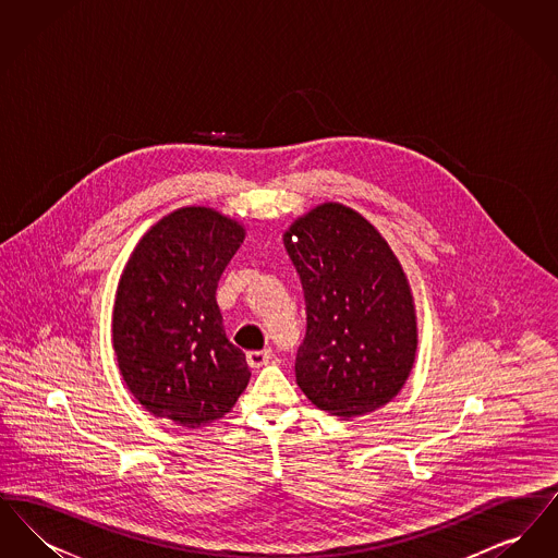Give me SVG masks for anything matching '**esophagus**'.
Returning <instances> with one entry per match:
<instances>
[{
  "instance_id": "1",
  "label": "esophagus",
  "mask_w": 558,
  "mask_h": 558,
  "mask_svg": "<svg viewBox=\"0 0 558 558\" xmlns=\"http://www.w3.org/2000/svg\"><path fill=\"white\" fill-rule=\"evenodd\" d=\"M269 360H271V351H269V349L248 351V353H246V364H248L253 371H259L262 366H266Z\"/></svg>"
}]
</instances>
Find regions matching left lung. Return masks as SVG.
I'll return each mask as SVG.
<instances>
[{"mask_svg": "<svg viewBox=\"0 0 558 558\" xmlns=\"http://www.w3.org/2000/svg\"><path fill=\"white\" fill-rule=\"evenodd\" d=\"M284 246L305 296L296 385L341 418L396 398L416 355L412 294L398 257L374 226L339 203L296 219Z\"/></svg>", "mask_w": 558, "mask_h": 558, "instance_id": "obj_1", "label": "left lung"}]
</instances>
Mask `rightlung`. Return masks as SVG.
<instances>
[{
    "instance_id": "obj_1",
    "label": "right lung",
    "mask_w": 558,
    "mask_h": 558,
    "mask_svg": "<svg viewBox=\"0 0 558 558\" xmlns=\"http://www.w3.org/2000/svg\"><path fill=\"white\" fill-rule=\"evenodd\" d=\"M244 230L207 207L162 217L140 240L114 301L112 341L125 385L150 414L198 428L228 414L251 371L215 299Z\"/></svg>"
}]
</instances>
